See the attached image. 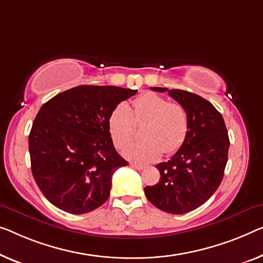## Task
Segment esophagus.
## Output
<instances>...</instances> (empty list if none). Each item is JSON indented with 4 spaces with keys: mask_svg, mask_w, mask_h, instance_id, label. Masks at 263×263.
Returning a JSON list of instances; mask_svg holds the SVG:
<instances>
[{
    "mask_svg": "<svg viewBox=\"0 0 263 263\" xmlns=\"http://www.w3.org/2000/svg\"><path fill=\"white\" fill-rule=\"evenodd\" d=\"M131 166L136 170H143L145 167L144 165H140V164H136V163H131Z\"/></svg>",
    "mask_w": 263,
    "mask_h": 263,
    "instance_id": "obj_1",
    "label": "esophagus"
}]
</instances>
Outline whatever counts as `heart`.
<instances>
[{
	"label": "heart",
	"instance_id": "1",
	"mask_svg": "<svg viewBox=\"0 0 263 263\" xmlns=\"http://www.w3.org/2000/svg\"><path fill=\"white\" fill-rule=\"evenodd\" d=\"M135 124H143V139L125 148L124 155L133 162L150 163L163 152L169 156L181 148L189 131V116L183 105L146 92L132 101V109L124 103L112 109L108 131L117 147L123 148L132 142Z\"/></svg>",
	"mask_w": 263,
	"mask_h": 263
}]
</instances>
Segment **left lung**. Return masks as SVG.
I'll use <instances>...</instances> for the list:
<instances>
[{
  "label": "left lung",
  "instance_id": "left-lung-1",
  "mask_svg": "<svg viewBox=\"0 0 263 263\" xmlns=\"http://www.w3.org/2000/svg\"><path fill=\"white\" fill-rule=\"evenodd\" d=\"M151 89L167 92L185 107L189 131L181 148L167 162L157 164L159 182L144 187V193L167 214L189 213L204 204L222 182L230 144L228 131L221 113L204 98L182 89Z\"/></svg>",
  "mask_w": 263,
  "mask_h": 263
}]
</instances>
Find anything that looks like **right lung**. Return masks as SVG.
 Instances as JSON below:
<instances>
[{
  "label": "right lung",
  "instance_id": "right-lung-1",
  "mask_svg": "<svg viewBox=\"0 0 263 263\" xmlns=\"http://www.w3.org/2000/svg\"><path fill=\"white\" fill-rule=\"evenodd\" d=\"M137 89L81 85L47 101L29 133L33 177L45 197L69 214L106 202L116 170L127 162L113 146L108 117Z\"/></svg>",
  "mask_w": 263,
  "mask_h": 263
}]
</instances>
